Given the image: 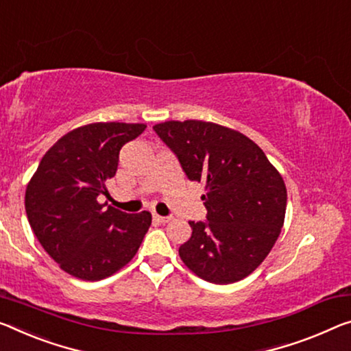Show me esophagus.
Wrapping results in <instances>:
<instances>
[{
    "instance_id": "34e87169",
    "label": "esophagus",
    "mask_w": 351,
    "mask_h": 351,
    "mask_svg": "<svg viewBox=\"0 0 351 351\" xmlns=\"http://www.w3.org/2000/svg\"><path fill=\"white\" fill-rule=\"evenodd\" d=\"M154 219L157 221V223L166 224V223H169V221L172 219V217H160V215H154Z\"/></svg>"
}]
</instances>
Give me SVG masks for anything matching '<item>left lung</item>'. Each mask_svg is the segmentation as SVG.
Wrapping results in <instances>:
<instances>
[{"label":"left lung","instance_id":"left-lung-1","mask_svg":"<svg viewBox=\"0 0 351 351\" xmlns=\"http://www.w3.org/2000/svg\"><path fill=\"white\" fill-rule=\"evenodd\" d=\"M154 130L188 179L206 186L207 221H190V240L179 247L183 263L213 284L246 278L281 234L287 207L281 174L254 141L218 123L168 121Z\"/></svg>","mask_w":351,"mask_h":351}]
</instances>
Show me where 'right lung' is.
I'll list each match as a JSON object with an SVG mask.
<instances>
[{"mask_svg": "<svg viewBox=\"0 0 351 351\" xmlns=\"http://www.w3.org/2000/svg\"><path fill=\"white\" fill-rule=\"evenodd\" d=\"M144 123L95 122L75 128L48 149L26 186L32 232L64 271L100 281L125 267L152 223L149 212L125 213L99 202L110 196L122 145Z\"/></svg>", "mask_w": 351, "mask_h": 351, "instance_id": "right-lung-1", "label": "right lung"}]
</instances>
